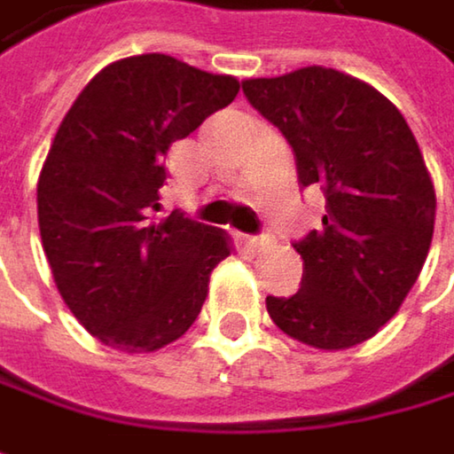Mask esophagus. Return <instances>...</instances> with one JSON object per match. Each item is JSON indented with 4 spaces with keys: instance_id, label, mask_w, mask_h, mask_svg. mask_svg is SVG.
<instances>
[{
    "instance_id": "34e87169",
    "label": "esophagus",
    "mask_w": 454,
    "mask_h": 454,
    "mask_svg": "<svg viewBox=\"0 0 454 454\" xmlns=\"http://www.w3.org/2000/svg\"><path fill=\"white\" fill-rule=\"evenodd\" d=\"M244 247L252 252V254H260V252H265L270 247V239H257V236H249V239H244Z\"/></svg>"
}]
</instances>
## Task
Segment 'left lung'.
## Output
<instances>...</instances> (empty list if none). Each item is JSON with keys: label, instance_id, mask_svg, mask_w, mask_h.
<instances>
[{"label": "left lung", "instance_id": "1", "mask_svg": "<svg viewBox=\"0 0 454 454\" xmlns=\"http://www.w3.org/2000/svg\"><path fill=\"white\" fill-rule=\"evenodd\" d=\"M241 85L294 147L299 182L327 197L322 228L294 244L299 294L268 296V314L304 346L353 348L397 314L427 262L436 192L421 147L397 106L346 72L314 64Z\"/></svg>", "mask_w": 454, "mask_h": 454}]
</instances>
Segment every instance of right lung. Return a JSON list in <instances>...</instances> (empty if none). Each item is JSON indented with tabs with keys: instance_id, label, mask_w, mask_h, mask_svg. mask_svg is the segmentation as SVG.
<instances>
[{
	"instance_id": "1",
	"label": "right lung",
	"mask_w": 454,
	"mask_h": 454,
	"mask_svg": "<svg viewBox=\"0 0 454 454\" xmlns=\"http://www.w3.org/2000/svg\"><path fill=\"white\" fill-rule=\"evenodd\" d=\"M239 88L231 74L140 54L106 64L62 119L38 176L41 244L64 304L104 346L153 353L179 340L233 252L221 228L153 213L168 147Z\"/></svg>"
}]
</instances>
